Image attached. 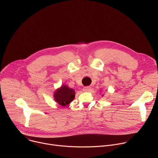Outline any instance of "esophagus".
I'll list each match as a JSON object with an SVG mask.
<instances>
[{"instance_id": "1", "label": "esophagus", "mask_w": 158, "mask_h": 158, "mask_svg": "<svg viewBox=\"0 0 158 158\" xmlns=\"http://www.w3.org/2000/svg\"><path fill=\"white\" fill-rule=\"evenodd\" d=\"M91 87L90 86H85V87H84V88H83V91H84V92H87V91H89L90 90H91Z\"/></svg>"}]
</instances>
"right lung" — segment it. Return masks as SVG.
I'll return each instance as SVG.
<instances>
[{
    "label": "right lung",
    "mask_w": 158,
    "mask_h": 158,
    "mask_svg": "<svg viewBox=\"0 0 158 158\" xmlns=\"http://www.w3.org/2000/svg\"><path fill=\"white\" fill-rule=\"evenodd\" d=\"M75 91L67 85H62L57 89L54 97L56 102L62 106H65L71 102L75 98Z\"/></svg>",
    "instance_id": "add662e5"
}]
</instances>
